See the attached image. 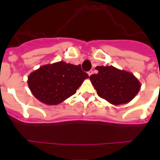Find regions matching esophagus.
Instances as JSON below:
<instances>
[{
    "label": "esophagus",
    "instance_id": "34e87169",
    "mask_svg": "<svg viewBox=\"0 0 160 160\" xmlns=\"http://www.w3.org/2000/svg\"><path fill=\"white\" fill-rule=\"evenodd\" d=\"M87 73H88V75L90 76V75H92V74L93 73V71H92V70H90V71H89V72H88Z\"/></svg>",
    "mask_w": 160,
    "mask_h": 160
}]
</instances>
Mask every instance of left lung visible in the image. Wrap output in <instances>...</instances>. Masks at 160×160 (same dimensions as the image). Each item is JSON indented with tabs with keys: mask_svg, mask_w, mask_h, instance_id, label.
I'll use <instances>...</instances> for the list:
<instances>
[{
	"mask_svg": "<svg viewBox=\"0 0 160 160\" xmlns=\"http://www.w3.org/2000/svg\"><path fill=\"white\" fill-rule=\"evenodd\" d=\"M98 73L92 74L90 80L98 95L111 104H126L132 100L141 88L134 74L112 66H98Z\"/></svg>",
	"mask_w": 160,
	"mask_h": 160,
	"instance_id": "8db88e82",
	"label": "left lung"
}]
</instances>
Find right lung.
Listing matches in <instances>:
<instances>
[{
	"mask_svg": "<svg viewBox=\"0 0 160 160\" xmlns=\"http://www.w3.org/2000/svg\"><path fill=\"white\" fill-rule=\"evenodd\" d=\"M88 74L80 65L64 62L40 67L28 77V86L35 97L46 104H58L76 92Z\"/></svg>",
	"mask_w": 160,
	"mask_h": 160,
	"instance_id": "add662e5",
	"label": "right lung"
}]
</instances>
